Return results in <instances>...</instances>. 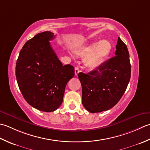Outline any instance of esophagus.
I'll return each mask as SVG.
<instances>
[{"mask_svg":"<svg viewBox=\"0 0 150 150\" xmlns=\"http://www.w3.org/2000/svg\"><path fill=\"white\" fill-rule=\"evenodd\" d=\"M74 72H75V75H76V76H77L78 73L79 72V69L78 67H75Z\"/></svg>","mask_w":150,"mask_h":150,"instance_id":"34e87169","label":"esophagus"}]
</instances>
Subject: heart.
I'll list each match as a JSON object with an SVG mask.
<instances>
[{
  "instance_id": "heart-1",
  "label": "heart",
  "mask_w": 150,
  "mask_h": 150,
  "mask_svg": "<svg viewBox=\"0 0 150 150\" xmlns=\"http://www.w3.org/2000/svg\"><path fill=\"white\" fill-rule=\"evenodd\" d=\"M112 45L107 40L82 46L74 50L77 56H85L84 59L85 65L90 69H95L102 63L105 58L111 53Z\"/></svg>"
}]
</instances>
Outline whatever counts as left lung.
<instances>
[{
	"label": "left lung",
	"mask_w": 150,
	"mask_h": 150,
	"mask_svg": "<svg viewBox=\"0 0 150 150\" xmlns=\"http://www.w3.org/2000/svg\"><path fill=\"white\" fill-rule=\"evenodd\" d=\"M82 103L88 112L107 111L118 102L131 78L129 55L126 44L118 38L115 56L88 74L79 72Z\"/></svg>",
	"instance_id": "8db88e82"
}]
</instances>
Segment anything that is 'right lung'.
<instances>
[{"label": "right lung", "mask_w": 150, "mask_h": 150, "mask_svg": "<svg viewBox=\"0 0 150 150\" xmlns=\"http://www.w3.org/2000/svg\"><path fill=\"white\" fill-rule=\"evenodd\" d=\"M53 33H38L21 50L15 67L18 86L29 104L52 112L62 103L66 85L74 77V68L63 65L52 48Z\"/></svg>", "instance_id": "right-lung-1"}]
</instances>
